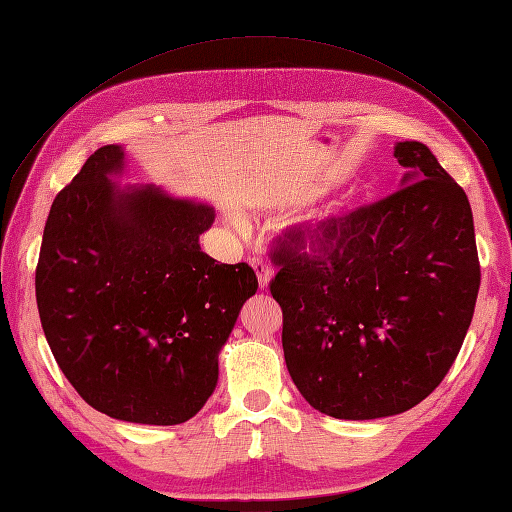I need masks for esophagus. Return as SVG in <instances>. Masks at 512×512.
Wrapping results in <instances>:
<instances>
[{
	"label": "esophagus",
	"instance_id": "obj_1",
	"mask_svg": "<svg viewBox=\"0 0 512 512\" xmlns=\"http://www.w3.org/2000/svg\"><path fill=\"white\" fill-rule=\"evenodd\" d=\"M249 263H252V267H254V271H256V276H258V284H260V289H267L269 286V282H271V276H273V271H271V267L265 263L263 258H252L249 260Z\"/></svg>",
	"mask_w": 512,
	"mask_h": 512
}]
</instances>
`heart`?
<instances>
[{
	"instance_id": "heart-1",
	"label": "heart",
	"mask_w": 512,
	"mask_h": 512,
	"mask_svg": "<svg viewBox=\"0 0 512 512\" xmlns=\"http://www.w3.org/2000/svg\"><path fill=\"white\" fill-rule=\"evenodd\" d=\"M234 221H236V223H241V221H239V219H234Z\"/></svg>"
}]
</instances>
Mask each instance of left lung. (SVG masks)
Returning a JSON list of instances; mask_svg holds the SVG:
<instances>
[{
  "label": "left lung",
  "instance_id": "obj_1",
  "mask_svg": "<svg viewBox=\"0 0 512 512\" xmlns=\"http://www.w3.org/2000/svg\"><path fill=\"white\" fill-rule=\"evenodd\" d=\"M402 186L376 204L289 232L271 249L286 369L336 419L417 406L450 371L480 289L465 191L419 141L395 143Z\"/></svg>",
  "mask_w": 512,
  "mask_h": 512
}]
</instances>
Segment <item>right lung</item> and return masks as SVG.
Wrapping results in <instances>:
<instances>
[{
    "mask_svg": "<svg viewBox=\"0 0 512 512\" xmlns=\"http://www.w3.org/2000/svg\"><path fill=\"white\" fill-rule=\"evenodd\" d=\"M126 154L104 145L45 223L36 304L58 367L112 419L176 426L213 395L219 352L258 289L247 263L199 247L215 208L152 184L121 186Z\"/></svg>",
    "mask_w": 512,
    "mask_h": 512,
    "instance_id": "obj_1",
    "label": "right lung"
}]
</instances>
